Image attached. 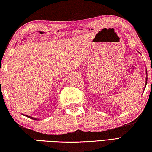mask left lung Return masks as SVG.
Masks as SVG:
<instances>
[{
    "mask_svg": "<svg viewBox=\"0 0 152 152\" xmlns=\"http://www.w3.org/2000/svg\"><path fill=\"white\" fill-rule=\"evenodd\" d=\"M147 81H148V73H147V72H146V79H145V88H144V90H145V87H146V85H147Z\"/></svg>",
    "mask_w": 152,
    "mask_h": 152,
    "instance_id": "1",
    "label": "left lung"
}]
</instances>
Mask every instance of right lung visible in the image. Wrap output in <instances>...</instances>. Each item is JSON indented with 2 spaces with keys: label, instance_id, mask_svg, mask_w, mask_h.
<instances>
[{
  "label": "right lung",
  "instance_id": "1",
  "mask_svg": "<svg viewBox=\"0 0 152 152\" xmlns=\"http://www.w3.org/2000/svg\"><path fill=\"white\" fill-rule=\"evenodd\" d=\"M24 116H26V117H27V118H31V119H34V120H36V121H38L39 119L38 118H34V117H31V116H27V115H25V114H23Z\"/></svg>",
  "mask_w": 152,
  "mask_h": 152
}]
</instances>
